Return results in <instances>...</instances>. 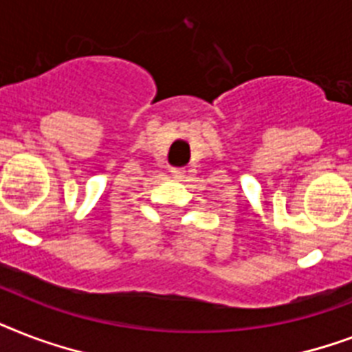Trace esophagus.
<instances>
[{
  "label": "esophagus",
  "mask_w": 352,
  "mask_h": 352,
  "mask_svg": "<svg viewBox=\"0 0 352 352\" xmlns=\"http://www.w3.org/2000/svg\"><path fill=\"white\" fill-rule=\"evenodd\" d=\"M173 177H175L177 181H184L186 179V168H175L173 170Z\"/></svg>",
  "instance_id": "esophagus-1"
}]
</instances>
